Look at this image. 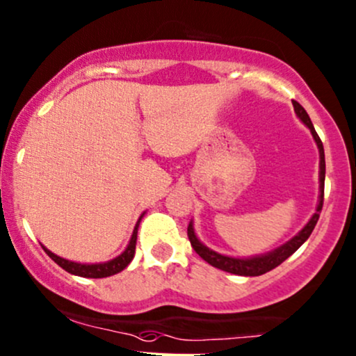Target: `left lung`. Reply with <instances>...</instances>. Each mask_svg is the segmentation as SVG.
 Here are the masks:
<instances>
[{
    "label": "left lung",
    "instance_id": "obj_1",
    "mask_svg": "<svg viewBox=\"0 0 356 356\" xmlns=\"http://www.w3.org/2000/svg\"><path fill=\"white\" fill-rule=\"evenodd\" d=\"M292 104H294L296 115H298L300 121H302V123L309 128L312 136H314L316 143H318V148H319V159H321L319 160V191H321V194H319L318 209H316V213L312 214L309 222H307V225L300 229L299 235H296L291 241H287V243L282 245L280 248L273 250V252H270V253H265V255L253 257V259H233V257H225V255H220V253L213 252V250L204 247V245L197 240L196 233H194V228H193V222H189V226H187V236H189V241H191V245H193L194 252H196L202 260H206L209 265L220 268V270L235 273V275H245V277H257V275H261V273L270 272L272 268L279 267L284 260H287L289 257H291L292 253H294L296 250H298L300 245H302L304 241L311 236L312 229H314L316 222H318V220H319V213H321L323 201H324V174H326V162H324L323 142H321V138L318 136V134H316V130H314V127H312L311 118H309V115L306 113V109L300 106L298 101H292Z\"/></svg>",
    "mask_w": 356,
    "mask_h": 356
}]
</instances>
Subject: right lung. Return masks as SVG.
Masks as SVG:
<instances>
[{
    "label": "right lung",
    "instance_id": "obj_1",
    "mask_svg": "<svg viewBox=\"0 0 356 356\" xmlns=\"http://www.w3.org/2000/svg\"><path fill=\"white\" fill-rule=\"evenodd\" d=\"M140 220H142V216H140ZM140 220L136 222L135 229H134V235H131V240L130 243H128L127 250H124L123 253H121L120 257H116V259L109 260V261H104V264H76V261H69L65 259H60V257L54 255L52 252H49V250H45L47 255L50 257L58 267L64 268L65 272L69 273H74V275H79V277H88V279H103V277H109V275H115V273H118L123 270V268L128 267V264H130L131 260H134L135 257V247H136V233H138V225H140Z\"/></svg>",
    "mask_w": 356,
    "mask_h": 356
}]
</instances>
